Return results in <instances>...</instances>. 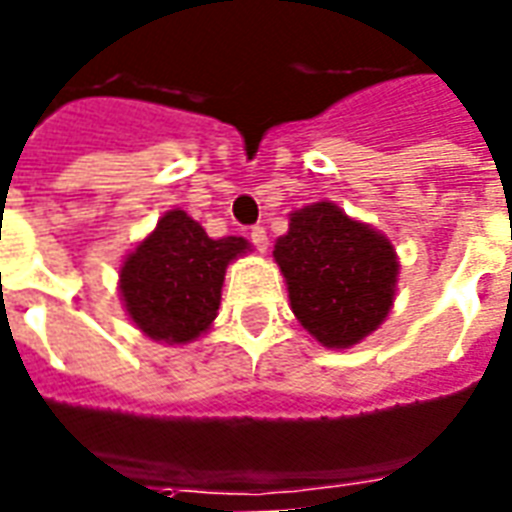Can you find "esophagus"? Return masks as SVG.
Here are the masks:
<instances>
[{
  "label": "esophagus",
  "mask_w": 512,
  "mask_h": 512,
  "mask_svg": "<svg viewBox=\"0 0 512 512\" xmlns=\"http://www.w3.org/2000/svg\"><path fill=\"white\" fill-rule=\"evenodd\" d=\"M249 241L257 246V252H266L268 249V235L263 227H252V230H249Z\"/></svg>",
  "instance_id": "esophagus-1"
}]
</instances>
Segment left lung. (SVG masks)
I'll use <instances>...</instances> for the list:
<instances>
[{
    "label": "left lung",
    "mask_w": 512,
    "mask_h": 512,
    "mask_svg": "<svg viewBox=\"0 0 512 512\" xmlns=\"http://www.w3.org/2000/svg\"><path fill=\"white\" fill-rule=\"evenodd\" d=\"M274 260L296 321L323 348H354L395 304L400 260L392 241L329 200L290 213Z\"/></svg>",
    "instance_id": "left-lung-1"
}]
</instances>
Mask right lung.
Segmentation results:
<instances>
[{"mask_svg":"<svg viewBox=\"0 0 512 512\" xmlns=\"http://www.w3.org/2000/svg\"><path fill=\"white\" fill-rule=\"evenodd\" d=\"M252 246L241 235L208 238L172 208L120 263V301L139 332L167 345L194 343L216 321L227 266Z\"/></svg>","mask_w":512,"mask_h":512,"instance_id":"add662e5","label":"right lung"}]
</instances>
